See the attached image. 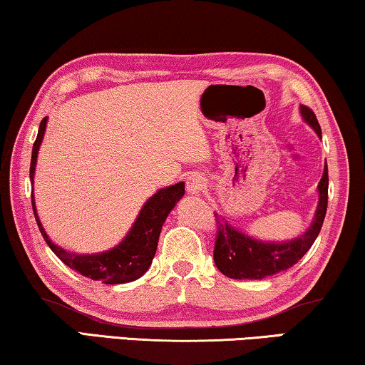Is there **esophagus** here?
Masks as SVG:
<instances>
[{"label": "esophagus", "instance_id": "esophagus-1", "mask_svg": "<svg viewBox=\"0 0 365 365\" xmlns=\"http://www.w3.org/2000/svg\"><path fill=\"white\" fill-rule=\"evenodd\" d=\"M205 188H206L205 177L190 175L187 178V192H188V195H195V197H198V195L205 192Z\"/></svg>", "mask_w": 365, "mask_h": 365}]
</instances>
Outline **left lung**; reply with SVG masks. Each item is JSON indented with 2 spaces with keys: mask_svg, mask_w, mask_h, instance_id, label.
Returning <instances> with one entry per match:
<instances>
[{
  "mask_svg": "<svg viewBox=\"0 0 365 365\" xmlns=\"http://www.w3.org/2000/svg\"><path fill=\"white\" fill-rule=\"evenodd\" d=\"M304 123L309 124L322 138V128L314 113L307 106H300ZM328 165H324L322 180L318 183V208L312 226L307 232L287 242H264L244 235L232 227L225 217L216 215L217 235L215 242V264L222 275L230 279L262 280L295 265L313 246L322 231L326 208H328Z\"/></svg>",
  "mask_w": 365,
  "mask_h": 365,
  "instance_id": "1",
  "label": "left lung"
}]
</instances>
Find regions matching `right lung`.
Segmentation results:
<instances>
[{
	"label": "right lung",
	"mask_w": 365,
	"mask_h": 365,
	"mask_svg": "<svg viewBox=\"0 0 365 365\" xmlns=\"http://www.w3.org/2000/svg\"><path fill=\"white\" fill-rule=\"evenodd\" d=\"M47 118H43L37 133L36 143L32 145V157H31V170L29 177L31 182L34 183V172L37 162V152H39L41 143L46 133ZM185 195V183L178 182L172 187L160 188L159 192L152 195L145 201V205L140 210V213L135 217L133 227H130L126 237L118 244L116 247L110 249L105 252L96 254H75L65 251L63 247H58L57 244L51 241L47 236L46 230L41 225L39 216L36 211V201L32 195V210L39 226V231L47 242V246L52 249V252L62 260L70 269L77 270L78 274L88 277L91 280H100L103 284L114 285V284H128V282L138 280L143 277L150 267L152 259H154L157 251V242L162 231L168 213H170L177 201Z\"/></svg>",
	"instance_id": "obj_1"
}]
</instances>
